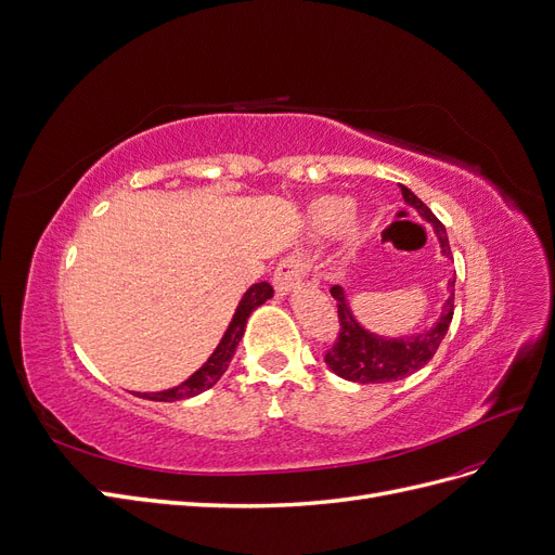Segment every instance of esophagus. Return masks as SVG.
Instances as JSON below:
<instances>
[{"mask_svg": "<svg viewBox=\"0 0 555 555\" xmlns=\"http://www.w3.org/2000/svg\"><path fill=\"white\" fill-rule=\"evenodd\" d=\"M306 270H309V264L301 256H288L283 258L276 267L274 272V288L279 295H285L288 291H293L295 285L306 276Z\"/></svg>", "mask_w": 555, "mask_h": 555, "instance_id": "obj_1", "label": "esophagus"}]
</instances>
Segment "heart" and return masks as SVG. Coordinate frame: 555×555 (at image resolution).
Segmentation results:
<instances>
[{
    "label": "heart",
    "instance_id": "obj_1",
    "mask_svg": "<svg viewBox=\"0 0 555 555\" xmlns=\"http://www.w3.org/2000/svg\"><path fill=\"white\" fill-rule=\"evenodd\" d=\"M352 212V201L345 196H324L320 201L313 203L311 208V225L322 233V235H332L336 231H340L347 217ZM352 233H357V229L352 225Z\"/></svg>",
    "mask_w": 555,
    "mask_h": 555
}]
</instances>
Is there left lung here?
Returning a JSON list of instances; mask_svg holds the SVG:
<instances>
[{"label":"left lung","instance_id":"8db88e82","mask_svg":"<svg viewBox=\"0 0 555 555\" xmlns=\"http://www.w3.org/2000/svg\"><path fill=\"white\" fill-rule=\"evenodd\" d=\"M400 190L404 201L409 205H414V208L421 212V217L433 223V229L441 244V254L450 258V244H448L443 223L412 190H406L404 184ZM448 288H450V297L446 299L441 318L437 320L435 326H429L427 332L416 336L384 338L363 330V326L357 322V318L352 315L350 306H347L340 285H332V297L336 299L340 330L334 345L324 354L326 365H330L338 377L347 382H359V384L398 382L402 377H409L412 373L421 371V367L427 365V361L437 354L443 336L448 334V326L453 322L455 281H448Z\"/></svg>","mask_w":555,"mask_h":555}]
</instances>
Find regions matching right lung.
<instances>
[{"mask_svg":"<svg viewBox=\"0 0 555 555\" xmlns=\"http://www.w3.org/2000/svg\"><path fill=\"white\" fill-rule=\"evenodd\" d=\"M274 297V288L267 281L254 283L249 291L244 293V297L240 299V306L235 309V315L229 324V330H225L223 338L219 340L217 350L212 352V357L205 361L198 371L190 377L184 379L182 384L169 388V391H159V393H139V398H146V400H155V402H176V400H184V398H194L203 391H208L210 386H215L219 382V377L225 373V367H229L233 354H235V347L244 336V326L249 315L258 309L260 304H264L267 299Z\"/></svg>","mask_w":555,"mask_h":555,"instance_id":"add662e5","label":"right lung"}]
</instances>
